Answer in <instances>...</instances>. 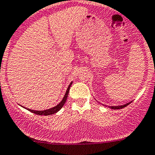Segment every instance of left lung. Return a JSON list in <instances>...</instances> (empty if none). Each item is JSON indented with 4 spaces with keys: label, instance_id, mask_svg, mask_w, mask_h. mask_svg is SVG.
<instances>
[{
    "label": "left lung",
    "instance_id": "left-lung-1",
    "mask_svg": "<svg viewBox=\"0 0 155 155\" xmlns=\"http://www.w3.org/2000/svg\"><path fill=\"white\" fill-rule=\"evenodd\" d=\"M131 102H130V103H127L126 104H124V105H120V106H108V107H110V109H113V110H120V109H122V108H124L125 107H127V105H129ZM106 106V105H105Z\"/></svg>",
    "mask_w": 155,
    "mask_h": 155
}]
</instances>
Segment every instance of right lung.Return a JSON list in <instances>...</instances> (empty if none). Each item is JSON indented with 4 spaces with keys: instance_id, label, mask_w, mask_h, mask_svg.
Instances as JSON below:
<instances>
[{
    "instance_id": "1",
    "label": "right lung",
    "mask_w": 155,
    "mask_h": 155,
    "mask_svg": "<svg viewBox=\"0 0 155 155\" xmlns=\"http://www.w3.org/2000/svg\"><path fill=\"white\" fill-rule=\"evenodd\" d=\"M72 84V82L70 83V84H69V86H68L67 90H66V92H65V96H64L63 99L62 100V101H61L60 103L58 104V105L55 106V107H52V108L48 109V110H30V109H28V108H26V109H27V110H28L29 111H31V112H32V113H34V114H37V115L48 116V115H51V114H55V113H57L58 111L60 110L61 108H62V107L64 106V104H65V101H66V100H67L68 94H69V89H70V86Z\"/></svg>"
}]
</instances>
